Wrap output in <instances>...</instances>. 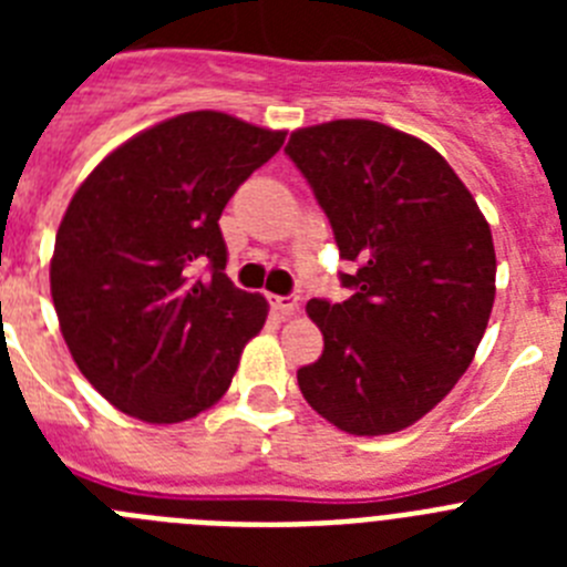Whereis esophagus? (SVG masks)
Wrapping results in <instances>:
<instances>
[{
  "instance_id": "1",
  "label": "esophagus",
  "mask_w": 567,
  "mask_h": 567,
  "mask_svg": "<svg viewBox=\"0 0 567 567\" xmlns=\"http://www.w3.org/2000/svg\"><path fill=\"white\" fill-rule=\"evenodd\" d=\"M275 309H278L284 318H289V315L298 312V295H275L272 300H269Z\"/></svg>"
}]
</instances>
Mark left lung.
<instances>
[{"label": "left lung", "mask_w": 567, "mask_h": 567, "mask_svg": "<svg viewBox=\"0 0 567 567\" xmlns=\"http://www.w3.org/2000/svg\"><path fill=\"white\" fill-rule=\"evenodd\" d=\"M287 155L332 224L352 295L312 298L323 354L298 369L307 403L340 432L417 423L474 360L494 307V240L474 195L425 142L365 118L289 135Z\"/></svg>", "instance_id": "obj_1"}]
</instances>
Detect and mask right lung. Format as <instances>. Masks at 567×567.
Returning a JSON list of instances; mask_svg holds the SVG:
<instances>
[{
    "label": "right lung",
    "mask_w": 567,
    "mask_h": 567,
    "mask_svg": "<svg viewBox=\"0 0 567 567\" xmlns=\"http://www.w3.org/2000/svg\"><path fill=\"white\" fill-rule=\"evenodd\" d=\"M284 138L195 110L133 135L76 189L50 295L79 372L118 412L182 423L229 389L267 300L224 272L218 218Z\"/></svg>",
    "instance_id": "1"
}]
</instances>
